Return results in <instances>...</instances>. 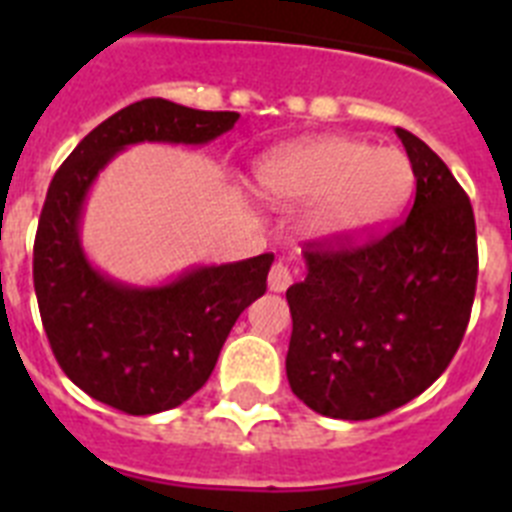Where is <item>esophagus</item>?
<instances>
[{"label":"esophagus","mask_w":512,"mask_h":512,"mask_svg":"<svg viewBox=\"0 0 512 512\" xmlns=\"http://www.w3.org/2000/svg\"><path fill=\"white\" fill-rule=\"evenodd\" d=\"M292 284V271L284 264H274L269 271V289L271 292H284Z\"/></svg>","instance_id":"1"}]
</instances>
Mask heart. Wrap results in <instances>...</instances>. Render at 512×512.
Returning <instances> with one entry per match:
<instances>
[{
	"instance_id": "1",
	"label": "heart",
	"mask_w": 512,
	"mask_h": 512,
	"mask_svg": "<svg viewBox=\"0 0 512 512\" xmlns=\"http://www.w3.org/2000/svg\"><path fill=\"white\" fill-rule=\"evenodd\" d=\"M259 192L274 205L314 202L310 225L328 241H354L392 217L413 184L397 148H372L346 135L287 146L256 169Z\"/></svg>"
}]
</instances>
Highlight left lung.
<instances>
[{"instance_id": "8db88e82", "label": "left lung", "mask_w": 512, "mask_h": 512, "mask_svg": "<svg viewBox=\"0 0 512 512\" xmlns=\"http://www.w3.org/2000/svg\"><path fill=\"white\" fill-rule=\"evenodd\" d=\"M397 138L415 174L410 215L364 246L307 243L305 279L287 289L289 387L328 418H379L428 390L472 312V202L423 140Z\"/></svg>"}]
</instances>
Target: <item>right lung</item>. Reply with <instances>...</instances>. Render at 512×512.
<instances>
[{"mask_svg": "<svg viewBox=\"0 0 512 512\" xmlns=\"http://www.w3.org/2000/svg\"><path fill=\"white\" fill-rule=\"evenodd\" d=\"M238 117L140 99L81 140L45 194L33 251L45 336L66 377L122 413H164L200 390L238 315L266 292L274 256L194 266L158 287L115 282L81 248L87 194L99 171L128 146H205Z\"/></svg>", "mask_w": 512, "mask_h": 512, "instance_id": "add662e5", "label": "right lung"}]
</instances>
